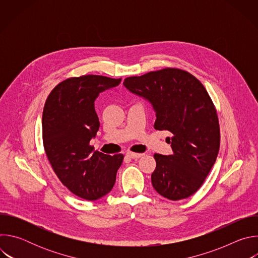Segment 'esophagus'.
I'll return each mask as SVG.
<instances>
[{
    "label": "esophagus",
    "instance_id": "obj_1",
    "mask_svg": "<svg viewBox=\"0 0 258 258\" xmlns=\"http://www.w3.org/2000/svg\"><path fill=\"white\" fill-rule=\"evenodd\" d=\"M142 156H143V154H141V153H134V152H127V153H126V157L133 158V159L140 158V157H142Z\"/></svg>",
    "mask_w": 258,
    "mask_h": 258
}]
</instances>
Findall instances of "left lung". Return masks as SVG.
Listing matches in <instances>:
<instances>
[{
    "label": "left lung",
    "mask_w": 258,
    "mask_h": 258,
    "mask_svg": "<svg viewBox=\"0 0 258 258\" xmlns=\"http://www.w3.org/2000/svg\"><path fill=\"white\" fill-rule=\"evenodd\" d=\"M123 85L152 103L154 128L172 135L173 153L154 154V189L172 201L190 197L203 185L220 145L216 109L206 89L190 72L173 67L126 78Z\"/></svg>",
    "instance_id": "left-lung-1"
}]
</instances>
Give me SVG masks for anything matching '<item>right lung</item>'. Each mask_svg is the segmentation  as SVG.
<instances>
[{
    "instance_id": "add662e5",
    "label": "right lung",
    "mask_w": 258,
    "mask_h": 258,
    "mask_svg": "<svg viewBox=\"0 0 258 258\" xmlns=\"http://www.w3.org/2000/svg\"><path fill=\"white\" fill-rule=\"evenodd\" d=\"M121 79L88 75L59 83L43 111V144L47 158L63 185L76 196L97 200L112 190L123 155L94 151L90 144L100 122L94 101Z\"/></svg>"
}]
</instances>
